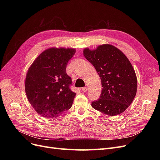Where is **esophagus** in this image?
Segmentation results:
<instances>
[{
  "label": "esophagus",
  "mask_w": 160,
  "mask_h": 160,
  "mask_svg": "<svg viewBox=\"0 0 160 160\" xmlns=\"http://www.w3.org/2000/svg\"><path fill=\"white\" fill-rule=\"evenodd\" d=\"M81 90L82 91H88V88H86V87H85V88H81Z\"/></svg>",
  "instance_id": "esophagus-1"
}]
</instances>
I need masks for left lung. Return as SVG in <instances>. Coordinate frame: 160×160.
Instances as JSON below:
<instances>
[{"instance_id": "1", "label": "left lung", "mask_w": 160, "mask_h": 160, "mask_svg": "<svg viewBox=\"0 0 160 160\" xmlns=\"http://www.w3.org/2000/svg\"><path fill=\"white\" fill-rule=\"evenodd\" d=\"M83 55L95 68L103 88L99 99L91 102L92 107L107 115L123 113L132 103L138 87L136 75L127 57L108 44L93 51L86 48Z\"/></svg>"}]
</instances>
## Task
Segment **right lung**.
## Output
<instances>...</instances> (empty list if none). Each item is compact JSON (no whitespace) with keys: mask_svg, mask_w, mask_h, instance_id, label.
I'll return each mask as SVG.
<instances>
[{"mask_svg":"<svg viewBox=\"0 0 160 160\" xmlns=\"http://www.w3.org/2000/svg\"><path fill=\"white\" fill-rule=\"evenodd\" d=\"M74 49L51 48L43 51L28 69L25 92L29 103L42 117L54 118L69 109L76 93L70 89L66 67Z\"/></svg>","mask_w":160,"mask_h":160,"instance_id":"obj_1","label":"right lung"}]
</instances>
